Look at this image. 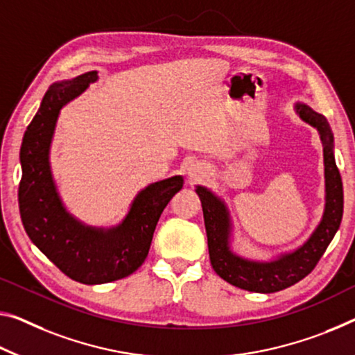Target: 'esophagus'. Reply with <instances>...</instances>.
I'll list each match as a JSON object with an SVG mask.
<instances>
[{
	"instance_id": "obj_1",
	"label": "esophagus",
	"mask_w": 355,
	"mask_h": 355,
	"mask_svg": "<svg viewBox=\"0 0 355 355\" xmlns=\"http://www.w3.org/2000/svg\"><path fill=\"white\" fill-rule=\"evenodd\" d=\"M205 173H206V168L198 162H192L187 166V174H189L190 179H198V178L203 176Z\"/></svg>"
}]
</instances>
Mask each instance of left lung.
<instances>
[{
    "label": "left lung",
    "mask_w": 355,
    "mask_h": 355,
    "mask_svg": "<svg viewBox=\"0 0 355 355\" xmlns=\"http://www.w3.org/2000/svg\"><path fill=\"white\" fill-rule=\"evenodd\" d=\"M297 116L318 130L324 147L325 206L319 225L302 246L291 252L279 254L271 260H252L232 249L233 223L227 203L208 187L196 185L203 206V217L208 236L209 260L223 281L249 292L272 293L287 288L308 276L338 232L343 217V182L335 162L334 133L322 114L304 103H295Z\"/></svg>",
    "instance_id": "left-lung-1"
}]
</instances>
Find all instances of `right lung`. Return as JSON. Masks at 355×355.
I'll return each instance as SVG.
<instances>
[{"label": "right lung", "instance_id": "right-lung-1", "mask_svg": "<svg viewBox=\"0 0 355 355\" xmlns=\"http://www.w3.org/2000/svg\"><path fill=\"white\" fill-rule=\"evenodd\" d=\"M96 80V71H89L52 84L20 147L19 208L25 232L60 271L89 286L122 279L144 263L157 222L184 184L182 176L149 184L114 227L87 225L67 209L51 166L53 133L60 111Z\"/></svg>", "mask_w": 355, "mask_h": 355}]
</instances>
